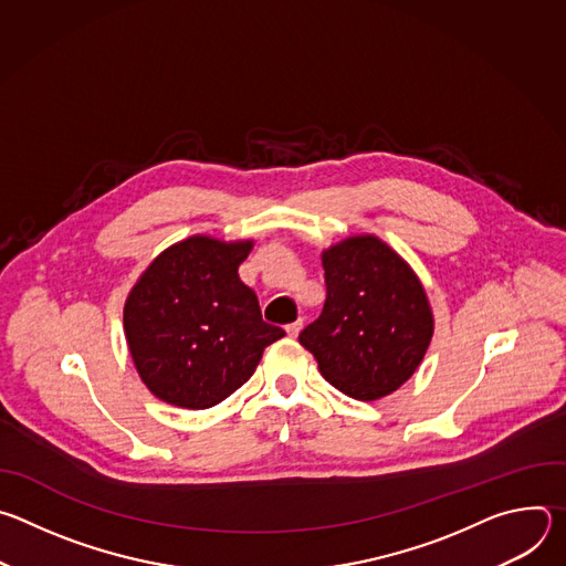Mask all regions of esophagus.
Wrapping results in <instances>:
<instances>
[{
    "label": "esophagus",
    "instance_id": "obj_1",
    "mask_svg": "<svg viewBox=\"0 0 566 566\" xmlns=\"http://www.w3.org/2000/svg\"><path fill=\"white\" fill-rule=\"evenodd\" d=\"M300 329H302V319H295V322H291V325H286V334H289V338H297Z\"/></svg>",
    "mask_w": 566,
    "mask_h": 566
}]
</instances>
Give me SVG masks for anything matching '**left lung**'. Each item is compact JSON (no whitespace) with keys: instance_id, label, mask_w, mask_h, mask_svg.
<instances>
[{"instance_id":"1","label":"left lung","mask_w":566,"mask_h":566,"mask_svg":"<svg viewBox=\"0 0 566 566\" xmlns=\"http://www.w3.org/2000/svg\"><path fill=\"white\" fill-rule=\"evenodd\" d=\"M327 300L300 334L319 374L356 400L396 391L421 365L434 317L410 264L374 234L322 253Z\"/></svg>"}]
</instances>
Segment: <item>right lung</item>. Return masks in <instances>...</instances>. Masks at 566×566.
Here are the masks:
<instances>
[{"mask_svg":"<svg viewBox=\"0 0 566 566\" xmlns=\"http://www.w3.org/2000/svg\"><path fill=\"white\" fill-rule=\"evenodd\" d=\"M253 241L188 237L160 253L127 295L123 327L147 389L186 410H208L244 385L284 336L266 325L239 264Z\"/></svg>","mask_w":566,"mask_h":566,"instance_id":"right-lung-1","label":"right lung"}]
</instances>
